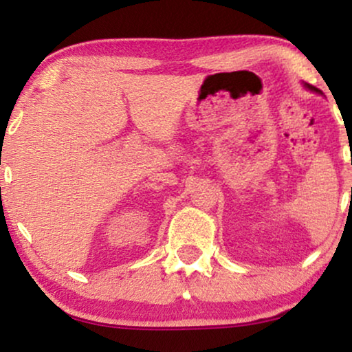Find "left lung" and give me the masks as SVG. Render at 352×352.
Masks as SVG:
<instances>
[{
	"label": "left lung",
	"instance_id": "1",
	"mask_svg": "<svg viewBox=\"0 0 352 352\" xmlns=\"http://www.w3.org/2000/svg\"><path fill=\"white\" fill-rule=\"evenodd\" d=\"M305 86H306V88H309L311 91H316V93H319V89H317V88H314V86H311V85H307V83H306Z\"/></svg>",
	"mask_w": 352,
	"mask_h": 352
}]
</instances>
